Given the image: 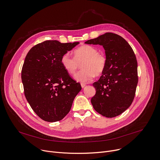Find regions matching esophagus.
<instances>
[{
    "label": "esophagus",
    "instance_id": "34e87169",
    "mask_svg": "<svg viewBox=\"0 0 160 160\" xmlns=\"http://www.w3.org/2000/svg\"><path fill=\"white\" fill-rule=\"evenodd\" d=\"M86 85H87V84H86V83H81V86H82V88L85 87Z\"/></svg>",
    "mask_w": 160,
    "mask_h": 160
}]
</instances>
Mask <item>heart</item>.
Listing matches in <instances>:
<instances>
[{
  "instance_id": "1",
  "label": "heart",
  "mask_w": 160,
  "mask_h": 160,
  "mask_svg": "<svg viewBox=\"0 0 160 160\" xmlns=\"http://www.w3.org/2000/svg\"><path fill=\"white\" fill-rule=\"evenodd\" d=\"M73 58L64 54L61 58L63 69L69 75L73 76L79 69L81 64L82 69L76 75L75 79L80 82H87L95 76L102 75L107 66L106 56L98 52L92 45H83L75 49Z\"/></svg>"
}]
</instances>
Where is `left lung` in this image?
<instances>
[{
  "label": "left lung",
  "mask_w": 160,
  "mask_h": 160,
  "mask_svg": "<svg viewBox=\"0 0 160 160\" xmlns=\"http://www.w3.org/2000/svg\"><path fill=\"white\" fill-rule=\"evenodd\" d=\"M102 45L107 66L91 99L94 109L107 118L118 116L132 104L138 83V61L129 43L121 36L106 33L85 42Z\"/></svg>",
  "instance_id": "left-lung-1"
}]
</instances>
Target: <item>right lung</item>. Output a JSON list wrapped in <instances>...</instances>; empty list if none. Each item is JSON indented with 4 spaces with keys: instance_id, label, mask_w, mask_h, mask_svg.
Wrapping results in <instances>:
<instances>
[{
    "instance_id": "obj_1",
    "label": "right lung",
    "mask_w": 160,
    "mask_h": 160,
    "mask_svg": "<svg viewBox=\"0 0 160 160\" xmlns=\"http://www.w3.org/2000/svg\"><path fill=\"white\" fill-rule=\"evenodd\" d=\"M79 42L46 40L28 52L21 71L27 101L43 120H61L70 112L73 100L82 89L62 67L61 58Z\"/></svg>"
}]
</instances>
